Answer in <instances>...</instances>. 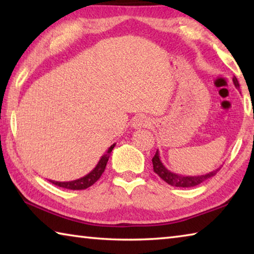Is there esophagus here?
I'll return each mask as SVG.
<instances>
[{"mask_svg": "<svg viewBox=\"0 0 254 254\" xmlns=\"http://www.w3.org/2000/svg\"><path fill=\"white\" fill-rule=\"evenodd\" d=\"M150 124H151V122H150V120L145 117H135L132 121V127L134 128L147 127Z\"/></svg>", "mask_w": 254, "mask_h": 254, "instance_id": "1", "label": "esophagus"}]
</instances>
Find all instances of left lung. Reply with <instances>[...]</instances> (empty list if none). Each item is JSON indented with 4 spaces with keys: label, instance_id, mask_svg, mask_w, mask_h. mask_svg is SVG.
I'll return each mask as SVG.
<instances>
[{
    "label": "left lung",
    "instance_id": "obj_1",
    "mask_svg": "<svg viewBox=\"0 0 254 254\" xmlns=\"http://www.w3.org/2000/svg\"><path fill=\"white\" fill-rule=\"evenodd\" d=\"M233 83L236 88L240 87V84L235 76L233 77ZM152 165H153L154 173H156L162 180H165L167 184H169L171 186H175V187H185V188L197 186V185L205 182L206 179L213 177V176L216 175L217 171L221 169V168H217L213 171H210L208 174L200 175V176H185V175L175 174L173 171L167 169L165 165L161 162L158 150L156 154H154V157L152 158Z\"/></svg>",
    "mask_w": 254,
    "mask_h": 254
}]
</instances>
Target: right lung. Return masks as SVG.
<instances>
[{"mask_svg": "<svg viewBox=\"0 0 254 254\" xmlns=\"http://www.w3.org/2000/svg\"><path fill=\"white\" fill-rule=\"evenodd\" d=\"M114 147H115V143L112 144L109 148V150L103 154L95 168H94L89 174L84 176V177L78 178L76 180H71V182H56V180H49V182L56 185V186L66 188V189H71V190H80V189H86L91 187L93 184H95L97 180L101 178L102 174L104 173L106 163L109 161L110 154Z\"/></svg>", "mask_w": 254, "mask_h": 254, "instance_id": "add662e5", "label": "right lung"}]
</instances>
